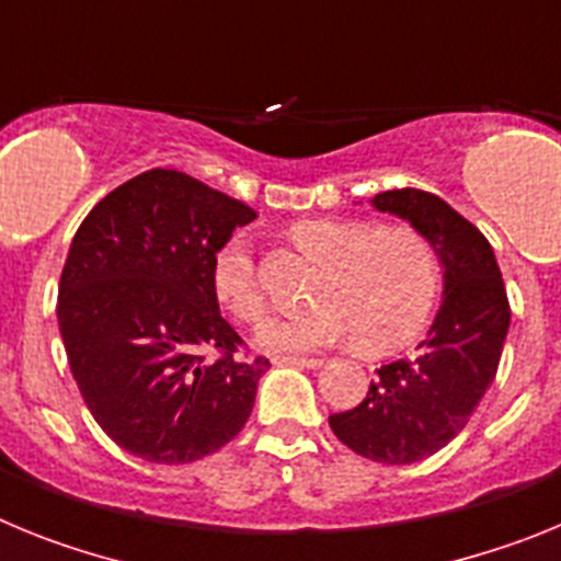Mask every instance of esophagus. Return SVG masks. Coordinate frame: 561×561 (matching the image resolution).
Instances as JSON below:
<instances>
[{
  "instance_id": "34e87169",
  "label": "esophagus",
  "mask_w": 561,
  "mask_h": 561,
  "mask_svg": "<svg viewBox=\"0 0 561 561\" xmlns=\"http://www.w3.org/2000/svg\"><path fill=\"white\" fill-rule=\"evenodd\" d=\"M277 362H284V365H297V368H323V362L320 356H280Z\"/></svg>"
}]
</instances>
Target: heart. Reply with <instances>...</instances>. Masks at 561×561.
Here are the masks:
<instances>
[{
  "label": "heart",
  "instance_id": "1",
  "mask_svg": "<svg viewBox=\"0 0 561 561\" xmlns=\"http://www.w3.org/2000/svg\"><path fill=\"white\" fill-rule=\"evenodd\" d=\"M297 247L320 261L314 300L304 314L270 317L255 342L272 354H309L356 336L368 354L408 345L433 314L440 266L430 238L408 225L376 227L356 219H304L291 227ZM213 289L244 323L266 311L255 255L244 236L227 238L213 255Z\"/></svg>",
  "mask_w": 561,
  "mask_h": 561
}]
</instances>
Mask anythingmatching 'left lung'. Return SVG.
<instances>
[{"instance_id":"obj_1","label":"left lung","mask_w":561,"mask_h":561,"mask_svg":"<svg viewBox=\"0 0 561 561\" xmlns=\"http://www.w3.org/2000/svg\"><path fill=\"white\" fill-rule=\"evenodd\" d=\"M370 205L430 238L444 300L415 356L381 365L365 401L329 424L362 458L401 466L435 455L469 424L497 376L512 309L492 244L440 196L401 187L376 193Z\"/></svg>"}]
</instances>
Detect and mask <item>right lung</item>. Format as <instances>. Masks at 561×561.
I'll return each instance as SVG.
<instances>
[{
  "mask_svg": "<svg viewBox=\"0 0 561 561\" xmlns=\"http://www.w3.org/2000/svg\"><path fill=\"white\" fill-rule=\"evenodd\" d=\"M255 219L244 202L153 168L78 227L58 284L69 368L103 433L151 463H191L247 424L266 356L238 359L213 255Z\"/></svg>",
  "mask_w": 561,
  "mask_h": 561,
  "instance_id": "add662e5",
  "label": "right lung"
}]
</instances>
